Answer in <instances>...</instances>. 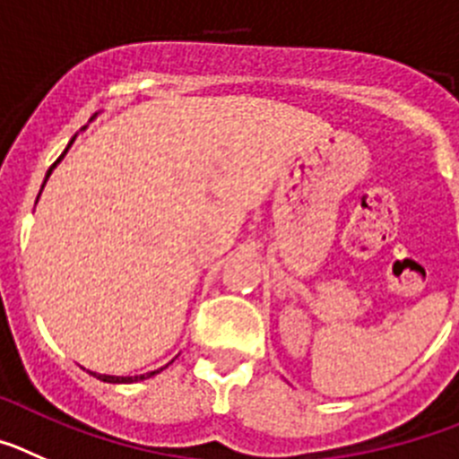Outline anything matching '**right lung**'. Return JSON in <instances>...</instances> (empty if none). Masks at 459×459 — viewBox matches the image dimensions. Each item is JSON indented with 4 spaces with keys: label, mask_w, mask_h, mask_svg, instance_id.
Here are the masks:
<instances>
[{
    "label": "right lung",
    "mask_w": 459,
    "mask_h": 459,
    "mask_svg": "<svg viewBox=\"0 0 459 459\" xmlns=\"http://www.w3.org/2000/svg\"><path fill=\"white\" fill-rule=\"evenodd\" d=\"M73 142H75V137H73ZM73 142H70V143H73ZM70 143H68V146H70ZM65 151H68V148H65ZM65 151H64V155H65ZM64 155H61V158H64ZM61 158L56 160V162H61ZM56 162L52 164V167H49L48 176H49V173H52V169L56 167ZM160 370H162V368H160ZM160 370H152V373H146V375H137V377H114V375H98V373H91V375H96L98 379H102V382H109V384H130V382H139V379L152 377V375L160 373Z\"/></svg>",
    "instance_id": "add662e5"
}]
</instances>
